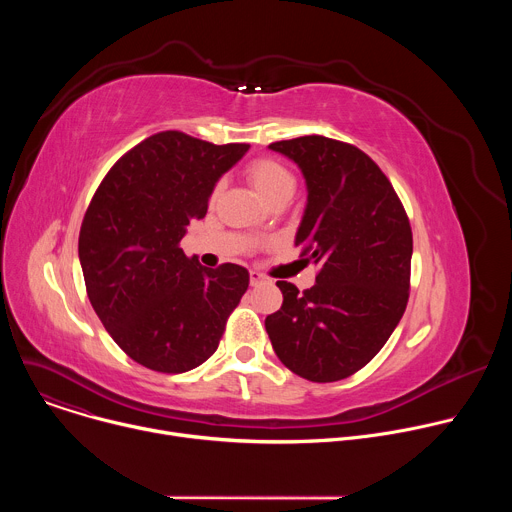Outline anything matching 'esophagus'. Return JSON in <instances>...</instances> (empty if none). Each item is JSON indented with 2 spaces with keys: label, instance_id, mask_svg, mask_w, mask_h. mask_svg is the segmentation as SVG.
<instances>
[{
  "label": "esophagus",
  "instance_id": "34e87169",
  "mask_svg": "<svg viewBox=\"0 0 512 512\" xmlns=\"http://www.w3.org/2000/svg\"><path fill=\"white\" fill-rule=\"evenodd\" d=\"M249 281H251V285H253V287H257V285L265 283V281H267V277H265L263 273H259V271H251V273H249Z\"/></svg>",
  "mask_w": 512,
  "mask_h": 512
}]
</instances>
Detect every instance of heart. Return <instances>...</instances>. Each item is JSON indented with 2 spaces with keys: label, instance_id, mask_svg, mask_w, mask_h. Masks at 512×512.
Here are the masks:
<instances>
[{
  "label": "heart",
  "instance_id": "1",
  "mask_svg": "<svg viewBox=\"0 0 512 512\" xmlns=\"http://www.w3.org/2000/svg\"><path fill=\"white\" fill-rule=\"evenodd\" d=\"M247 176L257 192L269 202L273 196L281 192H294L296 178L281 162L273 158H257L247 166ZM221 182L216 184L214 194L221 192Z\"/></svg>",
  "mask_w": 512,
  "mask_h": 512
}]
</instances>
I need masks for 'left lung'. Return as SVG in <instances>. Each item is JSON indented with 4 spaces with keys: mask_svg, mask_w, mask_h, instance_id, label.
Segmentation results:
<instances>
[{
    "mask_svg": "<svg viewBox=\"0 0 512 512\" xmlns=\"http://www.w3.org/2000/svg\"><path fill=\"white\" fill-rule=\"evenodd\" d=\"M269 148L294 160L306 178L296 247L320 269L302 294L277 281L283 304L265 318V330L291 373L340 381L375 358L407 308L409 218L389 178L356 145L304 135Z\"/></svg>",
    "mask_w": 512,
    "mask_h": 512,
    "instance_id": "left-lung-1",
    "label": "left lung"
}]
</instances>
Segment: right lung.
Masks as SVG:
<instances>
[{"label": "right lung", "mask_w": 512, "mask_h": 512, "mask_svg": "<svg viewBox=\"0 0 512 512\" xmlns=\"http://www.w3.org/2000/svg\"><path fill=\"white\" fill-rule=\"evenodd\" d=\"M247 150L160 131L123 154L93 194L79 235L87 296L145 369L186 373L210 358L249 287L245 267L208 269L180 247L216 180Z\"/></svg>", "instance_id": "add662e5"}]
</instances>
